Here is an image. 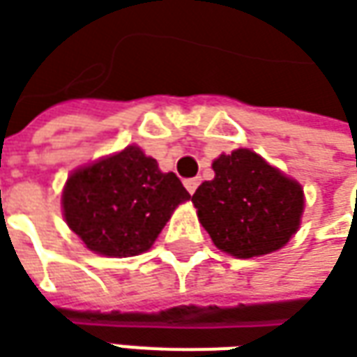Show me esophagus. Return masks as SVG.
<instances>
[{"label":"esophagus","instance_id":"obj_1","mask_svg":"<svg viewBox=\"0 0 357 357\" xmlns=\"http://www.w3.org/2000/svg\"><path fill=\"white\" fill-rule=\"evenodd\" d=\"M183 185H185V190L190 191L191 195L195 193V190H197V185H199V178H190L183 181Z\"/></svg>","mask_w":357,"mask_h":357}]
</instances>
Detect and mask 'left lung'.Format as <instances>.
<instances>
[{
	"instance_id": "obj_1",
	"label": "left lung",
	"mask_w": 357,
	"mask_h": 357,
	"mask_svg": "<svg viewBox=\"0 0 357 357\" xmlns=\"http://www.w3.org/2000/svg\"><path fill=\"white\" fill-rule=\"evenodd\" d=\"M213 169L191 202L217 249L251 259L287 245L301 225V185L251 150L219 155Z\"/></svg>"
}]
</instances>
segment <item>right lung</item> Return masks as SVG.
<instances>
[{
    "mask_svg": "<svg viewBox=\"0 0 357 357\" xmlns=\"http://www.w3.org/2000/svg\"><path fill=\"white\" fill-rule=\"evenodd\" d=\"M191 195L179 178L162 174L154 158L136 146L77 169L63 191L68 227L106 257L148 251L172 211Z\"/></svg>",
    "mask_w": 357,
    "mask_h": 357,
    "instance_id": "add662e5",
    "label": "right lung"
}]
</instances>
